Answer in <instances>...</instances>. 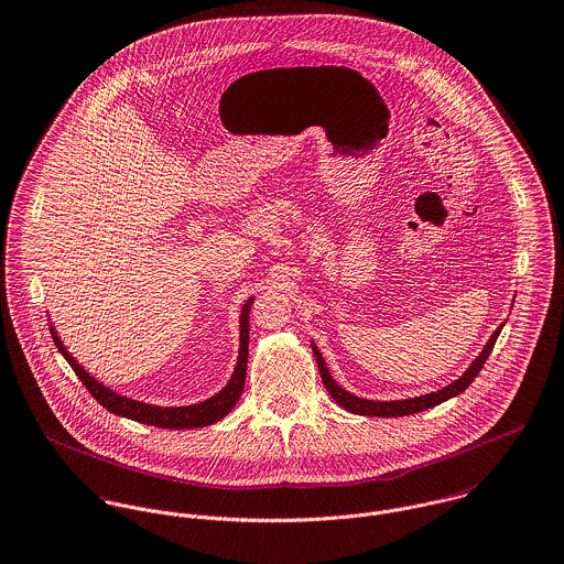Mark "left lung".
Masks as SVG:
<instances>
[{
	"mask_svg": "<svg viewBox=\"0 0 564 564\" xmlns=\"http://www.w3.org/2000/svg\"><path fill=\"white\" fill-rule=\"evenodd\" d=\"M500 329H502V327H498V329L494 332V336H491L489 343L485 345L482 354L474 359V364L465 370V375H463L462 379H457V381L451 383L448 388H442V390H437V392H433V394L415 397V399H408V401H390V403H388V401H381V403H379V401H366V399H358V397L345 392V390L332 379V375H329V370H327V366H325V361H323V356L318 354V349H316L314 345H312V351H314V358H316V364H318V372H321V379H323L325 390L332 394V399H334L340 408H345V410L351 411V413H359V415L397 417V415H410V413H417V411L431 410V408H435V405H440V403H444V401H448V399L462 394L463 390L476 379V375L482 370L485 361L489 358V354H491V349H494V345H496V340H498V336H500Z\"/></svg>",
	"mask_w": 564,
	"mask_h": 564,
	"instance_id": "obj_1",
	"label": "left lung"
}]
</instances>
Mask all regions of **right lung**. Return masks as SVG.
<instances>
[{
	"label": "right lung",
	"instance_id": "right-lung-1",
	"mask_svg": "<svg viewBox=\"0 0 564 564\" xmlns=\"http://www.w3.org/2000/svg\"><path fill=\"white\" fill-rule=\"evenodd\" d=\"M254 300H248L243 312H241V351H239V361L235 368L232 379L228 381V386L215 394L213 399H208L205 403L192 405V408H153V405H144L124 397H118L116 392L107 390L99 381H95L75 359L68 356V351L64 349V345L59 343V338L55 336V329L52 327L53 343L59 349V354L70 364V368L75 370V375L79 377V381L86 386V390L101 403L102 408L111 413L131 417L135 422L142 424H153L161 429H196V426H206L213 424L217 420H221L228 411L232 410L243 392L246 386V368H248V343H250V306Z\"/></svg>",
	"mask_w": 564,
	"mask_h": 564
}]
</instances>
